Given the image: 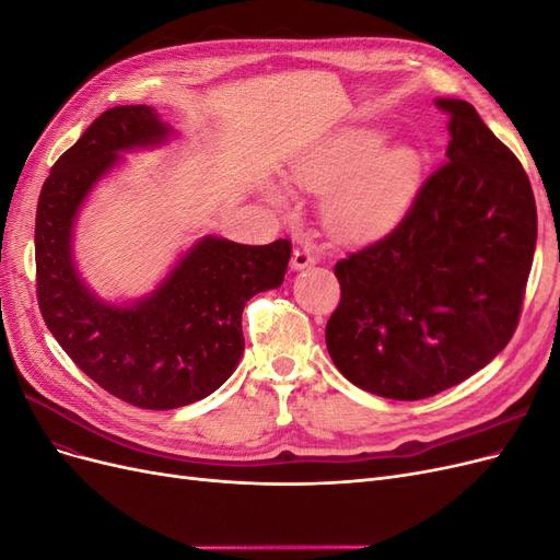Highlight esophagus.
Listing matches in <instances>:
<instances>
[{
    "label": "esophagus",
    "instance_id": "34e87169",
    "mask_svg": "<svg viewBox=\"0 0 560 560\" xmlns=\"http://www.w3.org/2000/svg\"><path fill=\"white\" fill-rule=\"evenodd\" d=\"M315 261H317V257L313 254V249L311 247H296L294 252H292V261H290V266H292V270H303V268H311V266H315Z\"/></svg>",
    "mask_w": 560,
    "mask_h": 560
}]
</instances>
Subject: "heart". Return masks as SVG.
I'll list each match as a JSON object with an SVG mask.
<instances>
[{"label": "heart", "instance_id": "obj_1", "mask_svg": "<svg viewBox=\"0 0 560 560\" xmlns=\"http://www.w3.org/2000/svg\"><path fill=\"white\" fill-rule=\"evenodd\" d=\"M378 130H352L338 138L325 154L294 173L303 189L327 194L325 222L338 238L364 243L393 231L416 198L422 161L409 144L383 149ZM284 206L287 196L270 189Z\"/></svg>", "mask_w": 560, "mask_h": 560}]
</instances>
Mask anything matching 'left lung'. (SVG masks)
<instances>
[{
  "label": "left lung",
  "mask_w": 560,
  "mask_h": 560,
  "mask_svg": "<svg viewBox=\"0 0 560 560\" xmlns=\"http://www.w3.org/2000/svg\"><path fill=\"white\" fill-rule=\"evenodd\" d=\"M451 142L383 241L336 264L327 322L336 369L366 393L416 401L477 374L510 343L537 243L518 159L465 100L439 97Z\"/></svg>",
  "instance_id": "obj_1"
}]
</instances>
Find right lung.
Here are the masks:
<instances>
[{
	"label": "right lung",
	"instance_id": "obj_1",
	"mask_svg": "<svg viewBox=\"0 0 560 560\" xmlns=\"http://www.w3.org/2000/svg\"><path fill=\"white\" fill-rule=\"evenodd\" d=\"M171 138L177 130L154 107L107 109L46 177L35 226L37 296L48 331L109 395L151 411L194 404L231 378L245 350V303L282 284L292 254L290 241L241 245L208 233L149 294L128 303L100 299L74 259L79 212L124 154Z\"/></svg>",
	"mask_w": 560,
	"mask_h": 560
}]
</instances>
